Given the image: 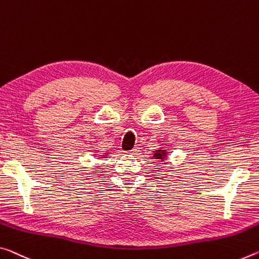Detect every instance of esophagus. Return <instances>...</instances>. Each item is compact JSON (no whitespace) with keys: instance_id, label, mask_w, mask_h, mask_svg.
Masks as SVG:
<instances>
[{"instance_id":"obj_1","label":"esophagus","mask_w":259,"mask_h":259,"mask_svg":"<svg viewBox=\"0 0 259 259\" xmlns=\"http://www.w3.org/2000/svg\"><path fill=\"white\" fill-rule=\"evenodd\" d=\"M138 153H139V149H138V147H135V149L130 150V151L128 152V154H130V155H136V154H138Z\"/></svg>"}]
</instances>
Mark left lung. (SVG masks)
<instances>
[{
	"instance_id": "1",
	"label": "left lung",
	"mask_w": 259,
	"mask_h": 259,
	"mask_svg": "<svg viewBox=\"0 0 259 259\" xmlns=\"http://www.w3.org/2000/svg\"><path fill=\"white\" fill-rule=\"evenodd\" d=\"M153 152H154V154H153L154 159L163 160L166 158V151L165 150H157V151H153Z\"/></svg>"
}]
</instances>
